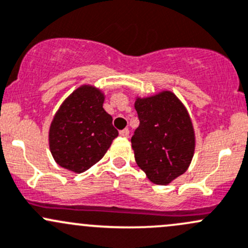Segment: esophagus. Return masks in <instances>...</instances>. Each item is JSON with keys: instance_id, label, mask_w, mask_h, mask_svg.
Masks as SVG:
<instances>
[{"instance_id": "obj_1", "label": "esophagus", "mask_w": 248, "mask_h": 248, "mask_svg": "<svg viewBox=\"0 0 248 248\" xmlns=\"http://www.w3.org/2000/svg\"><path fill=\"white\" fill-rule=\"evenodd\" d=\"M120 135H121L122 138H128V135H129L128 128H124V129H122V131H120Z\"/></svg>"}]
</instances>
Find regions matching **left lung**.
Listing matches in <instances>:
<instances>
[{
	"label": "left lung",
	"instance_id": "8db88e82",
	"mask_svg": "<svg viewBox=\"0 0 248 248\" xmlns=\"http://www.w3.org/2000/svg\"><path fill=\"white\" fill-rule=\"evenodd\" d=\"M140 124L132 137L138 166L158 186H168L189 169L196 146L194 124L170 90L135 98Z\"/></svg>",
	"mask_w": 248,
	"mask_h": 248
}]
</instances>
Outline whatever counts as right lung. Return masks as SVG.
I'll return each instance as SVG.
<instances>
[{"label": "right lung", "instance_id": "obj_1", "mask_svg": "<svg viewBox=\"0 0 248 248\" xmlns=\"http://www.w3.org/2000/svg\"><path fill=\"white\" fill-rule=\"evenodd\" d=\"M104 93L90 84L72 91L52 119L48 145L56 163L82 173L100 161L119 135L103 108Z\"/></svg>", "mask_w": 248, "mask_h": 248}]
</instances>
